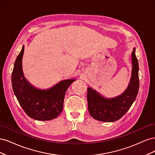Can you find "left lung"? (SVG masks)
I'll use <instances>...</instances> for the list:
<instances>
[{"label":"left lung","mask_w":155,"mask_h":155,"mask_svg":"<svg viewBox=\"0 0 155 155\" xmlns=\"http://www.w3.org/2000/svg\"><path fill=\"white\" fill-rule=\"evenodd\" d=\"M132 76L129 85L121 95L106 99L91 88H87L88 109L92 118L105 122H112L120 119L130 109L139 89V68L135 48L132 52Z\"/></svg>","instance_id":"left-lung-1"}]
</instances>
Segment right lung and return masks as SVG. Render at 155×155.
I'll list each match as a JSON object with an SVG mask.
<instances>
[{"label":"right lung","mask_w":155,"mask_h":155,"mask_svg":"<svg viewBox=\"0 0 155 155\" xmlns=\"http://www.w3.org/2000/svg\"><path fill=\"white\" fill-rule=\"evenodd\" d=\"M25 46L17 55L12 75L13 92L22 109L30 118L37 120H53L63 109L66 91L75 79L59 82L48 90H39L28 82L22 70V58Z\"/></svg>","instance_id":"add662e5"}]
</instances>
